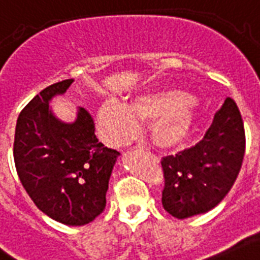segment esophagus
<instances>
[{
  "mask_svg": "<svg viewBox=\"0 0 260 260\" xmlns=\"http://www.w3.org/2000/svg\"><path fill=\"white\" fill-rule=\"evenodd\" d=\"M140 152H141V151H140ZM143 155L148 156L149 159L153 160V161H157V156H155V155H153V153H151V152H143Z\"/></svg>",
  "mask_w": 260,
  "mask_h": 260,
  "instance_id": "esophagus-1",
  "label": "esophagus"
}]
</instances>
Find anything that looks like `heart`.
Listing matches in <instances>:
<instances>
[{
  "label": "heart",
  "mask_w": 260,
  "mask_h": 260,
  "mask_svg": "<svg viewBox=\"0 0 260 260\" xmlns=\"http://www.w3.org/2000/svg\"><path fill=\"white\" fill-rule=\"evenodd\" d=\"M136 120H151L148 135L159 148H176L191 135L195 101L179 88H160L136 96L126 107L107 103L97 113L101 135L112 145L121 144L134 132Z\"/></svg>",
  "instance_id": "heart-1"
}]
</instances>
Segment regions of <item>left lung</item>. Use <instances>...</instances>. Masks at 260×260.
I'll return each instance as SVG.
<instances>
[{"label": "left lung", "mask_w": 260, "mask_h": 260, "mask_svg": "<svg viewBox=\"0 0 260 260\" xmlns=\"http://www.w3.org/2000/svg\"><path fill=\"white\" fill-rule=\"evenodd\" d=\"M246 149L239 108L227 97L199 143L161 159L164 210L178 219L204 214L233 188Z\"/></svg>", "instance_id": "1"}]
</instances>
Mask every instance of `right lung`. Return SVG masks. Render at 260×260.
Wrapping results in <instances>:
<instances>
[{"label":"right lung","mask_w":260,"mask_h":260,"mask_svg":"<svg viewBox=\"0 0 260 260\" xmlns=\"http://www.w3.org/2000/svg\"><path fill=\"white\" fill-rule=\"evenodd\" d=\"M72 82L46 86L21 111L13 156L18 178L39 210L62 224L84 225L104 211L120 153L99 143L86 109H79L73 123L53 115L50 100L64 94Z\"/></svg>","instance_id":"add662e5"}]
</instances>
